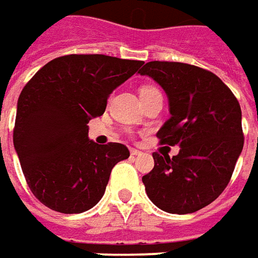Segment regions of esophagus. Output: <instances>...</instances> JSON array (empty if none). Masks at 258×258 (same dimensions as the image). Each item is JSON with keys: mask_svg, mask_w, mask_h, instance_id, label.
Here are the masks:
<instances>
[{"mask_svg": "<svg viewBox=\"0 0 258 258\" xmlns=\"http://www.w3.org/2000/svg\"><path fill=\"white\" fill-rule=\"evenodd\" d=\"M130 154H131V156H133V157H137V156H141L143 153H141V151H138V150H134V148H131Z\"/></svg>", "mask_w": 258, "mask_h": 258, "instance_id": "1", "label": "esophagus"}]
</instances>
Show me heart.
Returning a JSON list of instances; mask_svg holds the SVG:
<instances>
[{
  "label": "heart",
  "mask_w": 258,
  "mask_h": 258,
  "mask_svg": "<svg viewBox=\"0 0 258 258\" xmlns=\"http://www.w3.org/2000/svg\"><path fill=\"white\" fill-rule=\"evenodd\" d=\"M153 90H156L154 87H141V90H140V94H143V93H148V91H153Z\"/></svg>",
  "instance_id": "heart-1"
}]
</instances>
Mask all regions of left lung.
Masks as SVG:
<instances>
[{
    "mask_svg": "<svg viewBox=\"0 0 258 258\" xmlns=\"http://www.w3.org/2000/svg\"><path fill=\"white\" fill-rule=\"evenodd\" d=\"M151 77L168 97L171 117L157 133L160 144L180 153H154V168L143 177L148 199L171 214L199 211L230 181L244 136L240 104L216 74L204 68L150 61L138 71Z\"/></svg>",
    "mask_w": 258,
    "mask_h": 258,
    "instance_id": "1",
    "label": "left lung"
}]
</instances>
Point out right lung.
I'll return each instance as SVG.
<instances>
[{"label":"right lung","instance_id":"add662e5","mask_svg":"<svg viewBox=\"0 0 258 258\" xmlns=\"http://www.w3.org/2000/svg\"><path fill=\"white\" fill-rule=\"evenodd\" d=\"M137 59L71 54L54 58L25 84L17 104L14 147L32 194L48 209L76 214L101 200L114 165L128 158L120 143L97 144L88 121L134 76Z\"/></svg>","mask_w":258,"mask_h":258}]
</instances>
